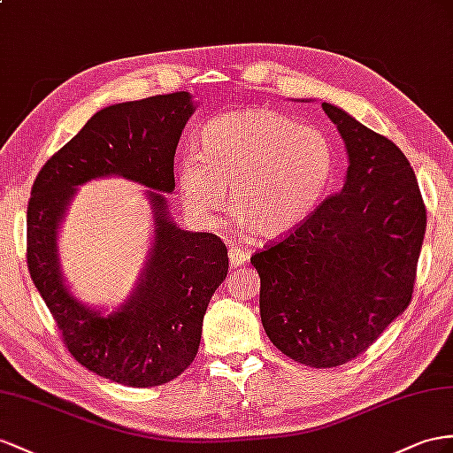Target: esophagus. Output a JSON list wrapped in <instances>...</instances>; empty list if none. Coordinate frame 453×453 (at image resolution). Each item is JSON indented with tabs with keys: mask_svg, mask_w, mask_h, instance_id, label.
<instances>
[{
	"mask_svg": "<svg viewBox=\"0 0 453 453\" xmlns=\"http://www.w3.org/2000/svg\"><path fill=\"white\" fill-rule=\"evenodd\" d=\"M227 258H229L231 268H239V265H245L250 260V252L247 249L231 247L227 252Z\"/></svg>",
	"mask_w": 453,
	"mask_h": 453,
	"instance_id": "obj_1",
	"label": "esophagus"
}]
</instances>
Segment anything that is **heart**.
I'll return each instance as SVG.
<instances>
[{
    "label": "heart",
    "mask_w": 453,
    "mask_h": 453,
    "mask_svg": "<svg viewBox=\"0 0 453 453\" xmlns=\"http://www.w3.org/2000/svg\"><path fill=\"white\" fill-rule=\"evenodd\" d=\"M199 153L176 160L180 201L195 222L226 206L241 227L275 239L298 227L326 196L337 166L327 134L264 109H235L203 126Z\"/></svg>",
    "instance_id": "b5f03b06"
}]
</instances>
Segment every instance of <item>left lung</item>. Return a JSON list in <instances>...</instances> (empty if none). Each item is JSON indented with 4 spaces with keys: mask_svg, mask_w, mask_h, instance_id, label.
<instances>
[{
    "mask_svg": "<svg viewBox=\"0 0 453 453\" xmlns=\"http://www.w3.org/2000/svg\"><path fill=\"white\" fill-rule=\"evenodd\" d=\"M321 107L346 147L342 189L250 264L273 346L326 369L365 352L408 308L426 212L402 150L346 111Z\"/></svg>",
    "mask_w": 453,
    "mask_h": 453,
    "instance_id": "left-lung-1",
    "label": "left lung"
}]
</instances>
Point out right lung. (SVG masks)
<instances>
[{"label":"right lung","instance_id":"obj_1","mask_svg":"<svg viewBox=\"0 0 453 453\" xmlns=\"http://www.w3.org/2000/svg\"><path fill=\"white\" fill-rule=\"evenodd\" d=\"M195 112L189 91L101 109L45 162L27 212V260L34 285L68 352L96 375L126 387H158L191 365L203 318L227 275V249L212 234L181 229L162 193H172L173 155ZM119 175L143 184L154 242L138 285L109 315L72 295L58 258V229L78 184Z\"/></svg>","mask_w":453,"mask_h":453}]
</instances>
